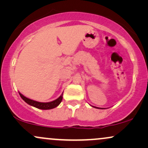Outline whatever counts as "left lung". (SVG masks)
I'll return each mask as SVG.
<instances>
[{
  "label": "left lung",
  "instance_id": "8db88e82",
  "mask_svg": "<svg viewBox=\"0 0 148 148\" xmlns=\"http://www.w3.org/2000/svg\"><path fill=\"white\" fill-rule=\"evenodd\" d=\"M92 107H94V108H101V109H103V108H98V107H95V106H92Z\"/></svg>",
  "mask_w": 148,
  "mask_h": 148
}]
</instances>
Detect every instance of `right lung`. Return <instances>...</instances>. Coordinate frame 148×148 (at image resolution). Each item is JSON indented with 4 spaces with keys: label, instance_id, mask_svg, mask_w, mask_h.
Segmentation results:
<instances>
[{
    "label": "right lung",
    "instance_id": "1",
    "mask_svg": "<svg viewBox=\"0 0 148 148\" xmlns=\"http://www.w3.org/2000/svg\"><path fill=\"white\" fill-rule=\"evenodd\" d=\"M18 93H19L20 96H21V97L23 99V101H25L28 104H29L32 106L35 107V108H39V109H42V110L52 109V108H56V107H57L59 104H60L61 101H62V94H63V93H62V95H61L58 99L54 100V101H50V102H40V101H35V100L30 99L29 98L23 96V95L21 94L20 92Z\"/></svg>",
    "mask_w": 148,
    "mask_h": 148
}]
</instances>
